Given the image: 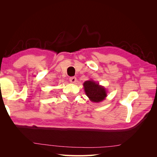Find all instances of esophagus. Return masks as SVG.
<instances>
[{
    "label": "esophagus",
    "instance_id": "1",
    "mask_svg": "<svg viewBox=\"0 0 157 157\" xmlns=\"http://www.w3.org/2000/svg\"><path fill=\"white\" fill-rule=\"evenodd\" d=\"M69 81L72 83H75L77 82V78L75 77H70L69 78Z\"/></svg>",
    "mask_w": 157,
    "mask_h": 157
}]
</instances>
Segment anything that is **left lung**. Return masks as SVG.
Segmentation results:
<instances>
[{"label": "left lung", "mask_w": 157, "mask_h": 157, "mask_svg": "<svg viewBox=\"0 0 157 157\" xmlns=\"http://www.w3.org/2000/svg\"><path fill=\"white\" fill-rule=\"evenodd\" d=\"M85 94L92 102L99 103L107 96L106 88L93 80H88L83 83Z\"/></svg>", "instance_id": "1"}]
</instances>
